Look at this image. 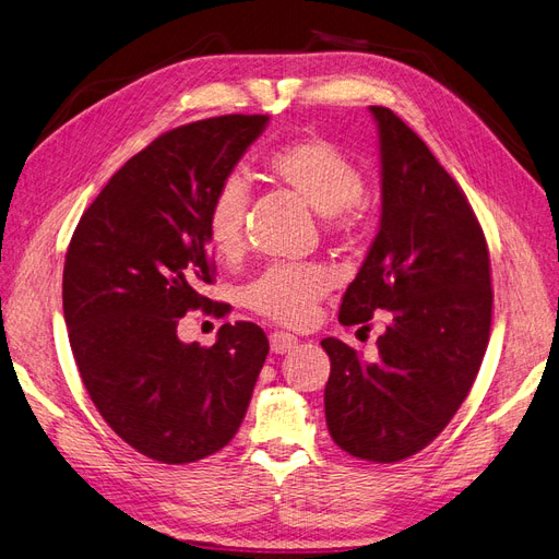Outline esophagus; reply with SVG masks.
Segmentation results:
<instances>
[{"mask_svg": "<svg viewBox=\"0 0 559 559\" xmlns=\"http://www.w3.org/2000/svg\"><path fill=\"white\" fill-rule=\"evenodd\" d=\"M269 344H272V350L276 355H283L297 346V336L287 334V332H274L272 336H269Z\"/></svg>", "mask_w": 559, "mask_h": 559, "instance_id": "34e87169", "label": "esophagus"}]
</instances>
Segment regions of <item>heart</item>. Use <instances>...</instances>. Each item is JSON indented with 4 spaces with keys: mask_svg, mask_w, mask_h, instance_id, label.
Listing matches in <instances>:
<instances>
[{
    "mask_svg": "<svg viewBox=\"0 0 559 559\" xmlns=\"http://www.w3.org/2000/svg\"><path fill=\"white\" fill-rule=\"evenodd\" d=\"M266 169L278 183L320 215H330L336 229H348L353 211L365 190L362 171L332 141L311 136L274 148ZM250 190L241 174H231L213 192L204 218V234L211 250L221 258H234L243 248V221ZM332 278L320 264H274L243 287V304L281 325L309 322L318 301L330 293Z\"/></svg>",
    "mask_w": 559,
    "mask_h": 559,
    "instance_id": "obj_1",
    "label": "heart"
}]
</instances>
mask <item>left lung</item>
<instances>
[{"mask_svg":"<svg viewBox=\"0 0 559 559\" xmlns=\"http://www.w3.org/2000/svg\"><path fill=\"white\" fill-rule=\"evenodd\" d=\"M381 155V225L341 301V325L385 311L373 362L320 341L332 362L325 418L353 457L400 462L435 441L469 394L490 338V255L474 209L425 141L369 106Z\"/></svg>","mask_w":559,"mask_h":559,"instance_id":"8db88e82","label":"left lung"}]
</instances>
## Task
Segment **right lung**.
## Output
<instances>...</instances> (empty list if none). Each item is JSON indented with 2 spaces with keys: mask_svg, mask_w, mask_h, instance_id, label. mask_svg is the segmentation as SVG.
<instances>
[{
  "mask_svg": "<svg viewBox=\"0 0 559 559\" xmlns=\"http://www.w3.org/2000/svg\"><path fill=\"white\" fill-rule=\"evenodd\" d=\"M269 116L197 120L157 136L111 176L71 237L62 306L90 400L116 435L165 464L225 448L269 353L253 322L211 348L178 338L190 309H211L206 209Z\"/></svg>",
  "mask_w": 559,
  "mask_h": 559,
  "instance_id": "right-lung-1",
  "label": "right lung"
}]
</instances>
